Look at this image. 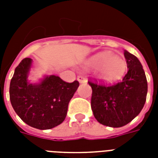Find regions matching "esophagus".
Returning a JSON list of instances; mask_svg holds the SVG:
<instances>
[{"label":"esophagus","mask_w":158,"mask_h":158,"mask_svg":"<svg viewBox=\"0 0 158 158\" xmlns=\"http://www.w3.org/2000/svg\"><path fill=\"white\" fill-rule=\"evenodd\" d=\"M77 79H78V81H79L80 84H85V83H87V79L86 78H84V76H78Z\"/></svg>","instance_id":"34e87169"}]
</instances>
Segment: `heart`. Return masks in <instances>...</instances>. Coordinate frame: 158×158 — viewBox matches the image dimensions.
I'll return each instance as SVG.
<instances>
[{
  "mask_svg": "<svg viewBox=\"0 0 158 158\" xmlns=\"http://www.w3.org/2000/svg\"><path fill=\"white\" fill-rule=\"evenodd\" d=\"M88 69L99 70V75L105 81L120 79L127 69V64L121 57L110 52H102L90 57L85 63Z\"/></svg>",
  "mask_w": 158,
  "mask_h": 158,
  "instance_id": "heart-1",
  "label": "heart"
}]
</instances>
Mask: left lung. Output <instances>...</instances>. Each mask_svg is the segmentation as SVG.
Instances as JSON below:
<instances>
[{
  "label": "left lung",
  "instance_id": "8db88e82",
  "mask_svg": "<svg viewBox=\"0 0 158 158\" xmlns=\"http://www.w3.org/2000/svg\"><path fill=\"white\" fill-rule=\"evenodd\" d=\"M127 74L114 85L89 82L93 89L91 107L94 117L102 125L119 128L127 125L142 110L146 102L148 82L137 57L124 51Z\"/></svg>",
  "mask_w": 158,
  "mask_h": 158
}]
</instances>
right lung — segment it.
<instances>
[{
	"mask_svg": "<svg viewBox=\"0 0 158 158\" xmlns=\"http://www.w3.org/2000/svg\"><path fill=\"white\" fill-rule=\"evenodd\" d=\"M32 63L31 58H24L15 69L10 84L11 105L21 120L31 127L52 129L66 117L69 102L79 84L66 83L55 74L30 83L28 78Z\"/></svg>",
	"mask_w": 158,
	"mask_h": 158,
	"instance_id": "right-lung-1",
	"label": "right lung"
}]
</instances>
